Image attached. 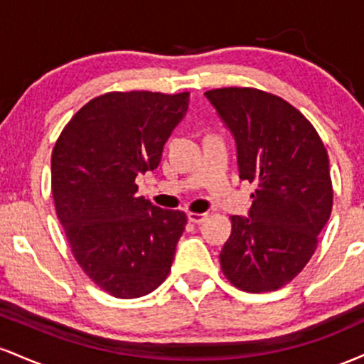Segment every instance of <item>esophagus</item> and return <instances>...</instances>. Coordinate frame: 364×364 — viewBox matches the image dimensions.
<instances>
[{
    "mask_svg": "<svg viewBox=\"0 0 364 364\" xmlns=\"http://www.w3.org/2000/svg\"><path fill=\"white\" fill-rule=\"evenodd\" d=\"M205 219L207 214H195V212H190V214H188V220L193 224H202Z\"/></svg>",
    "mask_w": 364,
    "mask_h": 364,
    "instance_id": "esophagus-1",
    "label": "esophagus"
}]
</instances>
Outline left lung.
<instances>
[{
    "mask_svg": "<svg viewBox=\"0 0 364 364\" xmlns=\"http://www.w3.org/2000/svg\"><path fill=\"white\" fill-rule=\"evenodd\" d=\"M205 97L235 139L240 178L257 186L248 217H231L220 267L240 289L275 291L301 272L330 217L327 150L310 121L277 95L229 87Z\"/></svg>",
    "mask_w": 364,
    "mask_h": 364,
    "instance_id": "left-lung-1",
    "label": "left lung"
}]
</instances>
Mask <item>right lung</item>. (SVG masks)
<instances>
[{"label": "right lung", "instance_id": "right-lung-1", "mask_svg": "<svg viewBox=\"0 0 364 364\" xmlns=\"http://www.w3.org/2000/svg\"><path fill=\"white\" fill-rule=\"evenodd\" d=\"M190 94L111 92L87 102L54 145V205L85 274L114 298L132 299L168 277L185 212L136 196L135 178L154 171Z\"/></svg>", "mask_w": 364, "mask_h": 364}]
</instances>
